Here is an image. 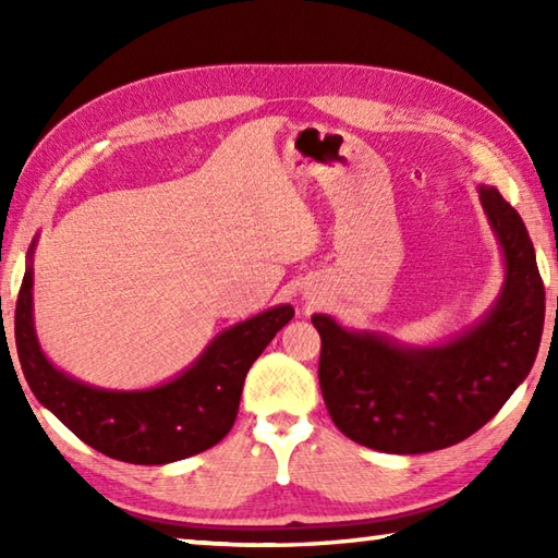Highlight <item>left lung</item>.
<instances>
[{"label": "left lung", "instance_id": "obj_1", "mask_svg": "<svg viewBox=\"0 0 558 558\" xmlns=\"http://www.w3.org/2000/svg\"><path fill=\"white\" fill-rule=\"evenodd\" d=\"M505 278L487 313L438 344L339 325L315 313L319 389L335 426L359 446L415 456L470 438L522 384L539 352L544 286L526 226L502 194L477 184Z\"/></svg>", "mask_w": 558, "mask_h": 558}]
</instances>
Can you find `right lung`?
<instances>
[{
    "mask_svg": "<svg viewBox=\"0 0 558 558\" xmlns=\"http://www.w3.org/2000/svg\"><path fill=\"white\" fill-rule=\"evenodd\" d=\"M34 235L16 300L14 337L24 379L44 409L108 458L167 465L216 446L231 430L245 374L295 310L276 305L216 335L186 369L149 389H102L59 369L34 327Z\"/></svg>",
    "mask_w": 558,
    "mask_h": 558,
    "instance_id": "right-lung-1",
    "label": "right lung"
}]
</instances>
